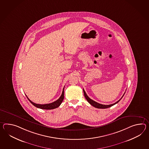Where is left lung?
<instances>
[{
	"label": "left lung",
	"instance_id": "1",
	"mask_svg": "<svg viewBox=\"0 0 149 149\" xmlns=\"http://www.w3.org/2000/svg\"><path fill=\"white\" fill-rule=\"evenodd\" d=\"M83 91H84V97H85V98H86V100H87V101L91 104V105H93V107H94L95 108H99V109H106V108H109V107H112L113 105H115V104H116V103H117L118 102L120 101V100L122 99V98L123 97V96L121 97L120 99L118 101L116 102L115 103H113V104H109V105H104V104H100V103H98L97 102H96L94 101H93V100H91V98H89L88 96L86 94V93L85 92V91L84 89H83Z\"/></svg>",
	"mask_w": 149,
	"mask_h": 149
}]
</instances>
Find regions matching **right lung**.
<instances>
[{"mask_svg": "<svg viewBox=\"0 0 149 149\" xmlns=\"http://www.w3.org/2000/svg\"><path fill=\"white\" fill-rule=\"evenodd\" d=\"M65 88V87H64ZM64 88L63 89V91H62V93L61 95V96L60 97V98H58V100H57L56 101L54 102H52L51 103H49V104H36L34 103L32 101H31L29 98L27 97V98H28V100H29V102L33 104V105H34L36 108H40V109H45V110H51V109H54L58 107L60 104H61L63 100V98H64Z\"/></svg>", "mask_w": 149, "mask_h": 149, "instance_id": "1", "label": "right lung"}]
</instances>
